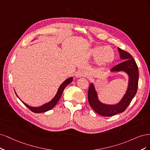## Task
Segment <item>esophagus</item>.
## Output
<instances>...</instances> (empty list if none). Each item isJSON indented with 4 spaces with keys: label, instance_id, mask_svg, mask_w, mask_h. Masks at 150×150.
Instances as JSON below:
<instances>
[{
    "label": "esophagus",
    "instance_id": "34e87169",
    "mask_svg": "<svg viewBox=\"0 0 150 150\" xmlns=\"http://www.w3.org/2000/svg\"><path fill=\"white\" fill-rule=\"evenodd\" d=\"M85 75V72L82 70H78L75 74V76L76 77V78H80V77L84 76Z\"/></svg>",
    "mask_w": 150,
    "mask_h": 150
}]
</instances>
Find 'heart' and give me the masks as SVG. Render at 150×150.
Instances as JSON below:
<instances>
[{
    "label": "heart",
    "mask_w": 150,
    "mask_h": 150,
    "mask_svg": "<svg viewBox=\"0 0 150 150\" xmlns=\"http://www.w3.org/2000/svg\"><path fill=\"white\" fill-rule=\"evenodd\" d=\"M93 55L96 59H98V64L105 65L110 64L115 59V53L110 47L102 46L97 47L93 50Z\"/></svg>",
    "instance_id": "1"
}]
</instances>
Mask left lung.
I'll return each mask as SVG.
<instances>
[{
    "label": "left lung",
    "mask_w": 150,
    "mask_h": 150,
    "mask_svg": "<svg viewBox=\"0 0 150 150\" xmlns=\"http://www.w3.org/2000/svg\"><path fill=\"white\" fill-rule=\"evenodd\" d=\"M120 59L123 61L112 69V71H125L129 75L128 90L120 103L115 105H105L98 100L94 86L91 83L88 91V100L90 106L95 112L103 117H112L122 113L128 107L134 95L138 85V68L132 55L120 48H118Z\"/></svg>",
    "instance_id": "left-lung-1"
}]
</instances>
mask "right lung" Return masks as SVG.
I'll return each mask as SVG.
<instances>
[{
    "mask_svg": "<svg viewBox=\"0 0 150 150\" xmlns=\"http://www.w3.org/2000/svg\"><path fill=\"white\" fill-rule=\"evenodd\" d=\"M72 80H73V79H72V77H71V78H69L68 79H67L65 81L63 82V83H62V85L60 86L59 90H58V91H57L56 95L55 96V97L53 98L52 100L50 101L49 103L43 105L41 106V107H30V106H28L26 103L23 102V101H22V103L24 105H25L28 109L30 110L32 112H33V113H42V112H47V111H49V110H51L52 108H54L55 106L56 105V104L57 103L58 101H59V100H60V98L61 97V96L62 95V93H63V91H64V89L65 88V87H66L67 85H68L69 83H71V82L72 81ZM19 99H20V98H19Z\"/></svg>",
    "mask_w": 150,
    "mask_h": 150,
    "instance_id": "obj_1",
    "label": "right lung"
}]
</instances>
